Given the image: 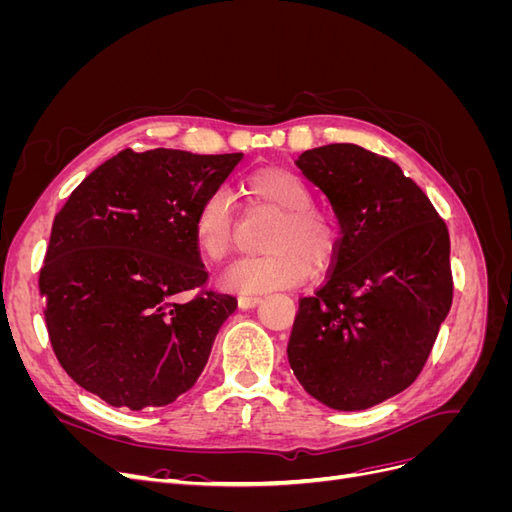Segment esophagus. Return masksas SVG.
I'll return each mask as SVG.
<instances>
[{"label": "esophagus", "mask_w": 512, "mask_h": 512, "mask_svg": "<svg viewBox=\"0 0 512 512\" xmlns=\"http://www.w3.org/2000/svg\"><path fill=\"white\" fill-rule=\"evenodd\" d=\"M262 301V294H241L239 297V307L241 309H250Z\"/></svg>", "instance_id": "esophagus-1"}]
</instances>
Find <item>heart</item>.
<instances>
[{"instance_id":"obj_1","label":"heart","mask_w":512,"mask_h":512,"mask_svg":"<svg viewBox=\"0 0 512 512\" xmlns=\"http://www.w3.org/2000/svg\"><path fill=\"white\" fill-rule=\"evenodd\" d=\"M241 192L256 205L280 213L271 230L267 254L243 256L228 265L220 284L254 294L292 288L305 282L312 269H329L342 245V230L331 213L314 207V192L297 173L280 166L258 168L245 175ZM235 241V203L226 190L209 192L194 213V243L200 256L218 262Z\"/></svg>"}]
</instances>
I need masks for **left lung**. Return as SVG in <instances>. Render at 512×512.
<instances>
[{
	"label": "left lung",
	"mask_w": 512,
	"mask_h": 512,
	"mask_svg": "<svg viewBox=\"0 0 512 512\" xmlns=\"http://www.w3.org/2000/svg\"><path fill=\"white\" fill-rule=\"evenodd\" d=\"M297 166L329 198L342 245L299 301L288 361L333 410H365L416 380L453 303L451 239L425 192L359 145L303 151Z\"/></svg>",
	"instance_id": "left-lung-1"
}]
</instances>
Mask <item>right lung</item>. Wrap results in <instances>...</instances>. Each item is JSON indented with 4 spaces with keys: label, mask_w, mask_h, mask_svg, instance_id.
Listing matches in <instances>:
<instances>
[{
    "label": "right lung",
    "mask_w": 512,
    "mask_h": 512,
    "mask_svg": "<svg viewBox=\"0 0 512 512\" xmlns=\"http://www.w3.org/2000/svg\"><path fill=\"white\" fill-rule=\"evenodd\" d=\"M241 158L123 149L55 215L40 269L46 329L66 374L106 404L168 406L203 374L237 299L205 290L194 213Z\"/></svg>",
    "instance_id": "1"
}]
</instances>
